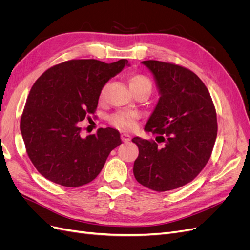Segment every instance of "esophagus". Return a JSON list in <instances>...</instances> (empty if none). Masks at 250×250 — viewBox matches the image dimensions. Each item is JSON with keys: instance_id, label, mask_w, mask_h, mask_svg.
Instances as JSON below:
<instances>
[{"instance_id": "34e87169", "label": "esophagus", "mask_w": 250, "mask_h": 250, "mask_svg": "<svg viewBox=\"0 0 250 250\" xmlns=\"http://www.w3.org/2000/svg\"><path fill=\"white\" fill-rule=\"evenodd\" d=\"M121 139H122L123 142H129L130 141V135L123 133V134H121Z\"/></svg>"}]
</instances>
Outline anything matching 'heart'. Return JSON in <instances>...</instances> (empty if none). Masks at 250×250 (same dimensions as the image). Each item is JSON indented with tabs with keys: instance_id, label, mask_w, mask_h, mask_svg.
Returning <instances> with one entry per match:
<instances>
[{
	"instance_id": "obj_1",
	"label": "heart",
	"mask_w": 250,
	"mask_h": 250,
	"mask_svg": "<svg viewBox=\"0 0 250 250\" xmlns=\"http://www.w3.org/2000/svg\"><path fill=\"white\" fill-rule=\"evenodd\" d=\"M128 83L134 94L139 92L146 93L148 96L152 90V83L151 80L142 74H132L128 77ZM104 96V88L100 92V99ZM137 113L134 112H127V111H119L113 113L109 118V122L112 126H115L120 129L130 130L135 126V121H137Z\"/></svg>"
}]
</instances>
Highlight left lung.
Masks as SVG:
<instances>
[{
  "label": "left lung",
  "mask_w": 250,
  "mask_h": 250,
  "mask_svg": "<svg viewBox=\"0 0 250 250\" xmlns=\"http://www.w3.org/2000/svg\"><path fill=\"white\" fill-rule=\"evenodd\" d=\"M153 74L160 100L145 130L155 140L133 138L139 147L133 174L156 192L183 187L206 167L217 138V113L208 89L187 67L170 62H142Z\"/></svg>",
  "instance_id": "8db88e82"
}]
</instances>
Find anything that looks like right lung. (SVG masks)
Segmentation results:
<instances>
[{
  "label": "right lung",
  "mask_w": 250,
  "mask_h": 250,
  "mask_svg": "<svg viewBox=\"0 0 250 250\" xmlns=\"http://www.w3.org/2000/svg\"><path fill=\"white\" fill-rule=\"evenodd\" d=\"M127 63L73 59L50 67L35 81L20 127L27 154L43 177L63 187L86 185L122 144L120 132L110 127L81 138L78 123L94 115L105 83Z\"/></svg>",
  "instance_id": "right-lung-1"
}]
</instances>
